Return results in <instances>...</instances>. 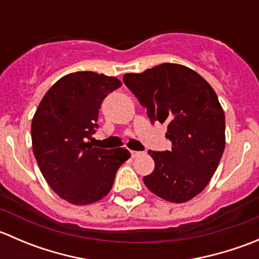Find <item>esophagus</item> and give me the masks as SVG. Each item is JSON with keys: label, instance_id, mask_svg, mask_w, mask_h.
I'll list each match as a JSON object with an SVG mask.
<instances>
[{"label": "esophagus", "instance_id": "obj_1", "mask_svg": "<svg viewBox=\"0 0 259 259\" xmlns=\"http://www.w3.org/2000/svg\"><path fill=\"white\" fill-rule=\"evenodd\" d=\"M130 153H132V158H138V156H140L143 154L142 151H135V150H132Z\"/></svg>", "mask_w": 259, "mask_h": 259}]
</instances>
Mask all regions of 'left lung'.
<instances>
[{"label": "left lung", "mask_w": 259, "mask_h": 259, "mask_svg": "<svg viewBox=\"0 0 259 259\" xmlns=\"http://www.w3.org/2000/svg\"><path fill=\"white\" fill-rule=\"evenodd\" d=\"M122 80L151 122L168 125L171 142L170 151H148L155 168L144 184L168 202L193 199L209 183L226 146V117L215 91L194 70L169 62Z\"/></svg>", "instance_id": "8db88e82"}]
</instances>
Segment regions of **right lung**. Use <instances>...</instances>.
<instances>
[{"label":"right lung","instance_id":"add662e5","mask_svg":"<svg viewBox=\"0 0 259 259\" xmlns=\"http://www.w3.org/2000/svg\"><path fill=\"white\" fill-rule=\"evenodd\" d=\"M121 86L114 76L77 71L57 80L41 100L31 124L32 149L44 178L75 205H88L110 192L115 176L130 158L127 149L94 148L104 99Z\"/></svg>","mask_w":259,"mask_h":259}]
</instances>
